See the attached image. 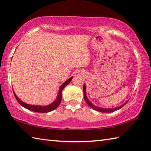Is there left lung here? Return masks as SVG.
I'll return each mask as SVG.
<instances>
[{
  "instance_id": "8db88e82",
  "label": "left lung",
  "mask_w": 151,
  "mask_h": 151,
  "mask_svg": "<svg viewBox=\"0 0 151 151\" xmlns=\"http://www.w3.org/2000/svg\"><path fill=\"white\" fill-rule=\"evenodd\" d=\"M83 92H84V100L86 102V103L88 104V105L90 107H91L92 109H95V110L99 111H101V112H105V113H110V112L115 111L117 110V109L122 108V107L124 106L125 104L127 103V102H125L123 104H122L121 106L117 107V108H99V107H97V106H95L94 105H93V104L88 100V99L87 97H86V85H85V84H84V86H83Z\"/></svg>"
}]
</instances>
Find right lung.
I'll list each match as a JSON object with an SVG mask.
<instances>
[{"instance_id": "1", "label": "right lung", "mask_w": 151, "mask_h": 151, "mask_svg": "<svg viewBox=\"0 0 151 151\" xmlns=\"http://www.w3.org/2000/svg\"><path fill=\"white\" fill-rule=\"evenodd\" d=\"M73 78L72 77H70L69 79H68L67 81H66L65 83L63 84L59 88V93L58 95H57V97L56 98V100H55V102H53L52 104H51L50 105L48 106H36V105H29V104L24 103L22 101L20 100L19 98L17 97V96L15 94L14 92V96L16 98V100L18 101V102L22 106H23L24 108H25L26 109H29V110H31L35 112H40V113H47V112H49L54 110L55 109H56L57 107L59 106L60 103H61V100H62V90H63L64 88L67 86V84L70 83V82L71 81Z\"/></svg>"}]
</instances>
